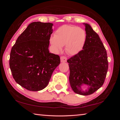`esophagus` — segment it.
I'll use <instances>...</instances> for the list:
<instances>
[{
	"label": "esophagus",
	"instance_id": "34e87169",
	"mask_svg": "<svg viewBox=\"0 0 120 120\" xmlns=\"http://www.w3.org/2000/svg\"><path fill=\"white\" fill-rule=\"evenodd\" d=\"M60 59H61V62H67V58L64 56H61L60 57Z\"/></svg>",
	"mask_w": 120,
	"mask_h": 120
}]
</instances>
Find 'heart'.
Masks as SVG:
<instances>
[{
    "mask_svg": "<svg viewBox=\"0 0 120 120\" xmlns=\"http://www.w3.org/2000/svg\"><path fill=\"white\" fill-rule=\"evenodd\" d=\"M86 38V32L82 28L64 25L56 30L54 35L51 37L50 42L56 51H60L65 45L66 52L70 55H75L82 50Z\"/></svg>",
    "mask_w": 120,
    "mask_h": 120,
    "instance_id": "obj_1",
    "label": "heart"
}]
</instances>
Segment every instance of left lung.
<instances>
[{"instance_id": "1", "label": "left lung", "mask_w": 120, "mask_h": 120, "mask_svg": "<svg viewBox=\"0 0 120 120\" xmlns=\"http://www.w3.org/2000/svg\"><path fill=\"white\" fill-rule=\"evenodd\" d=\"M85 26L86 38L82 50L67 60L71 87L76 94H92L104 82L108 70L107 52L98 34L88 24ZM86 85L85 91L81 89Z\"/></svg>"}]
</instances>
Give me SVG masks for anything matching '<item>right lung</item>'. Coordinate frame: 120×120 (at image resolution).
I'll use <instances>...</instances> for the list:
<instances>
[{"mask_svg":"<svg viewBox=\"0 0 120 120\" xmlns=\"http://www.w3.org/2000/svg\"><path fill=\"white\" fill-rule=\"evenodd\" d=\"M53 24L34 22L28 25L11 48L9 66L15 82L30 91L47 86L60 56L49 51Z\"/></svg>","mask_w":120,"mask_h":120,"instance_id":"right-lung-1","label":"right lung"}]
</instances>
